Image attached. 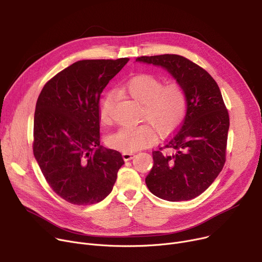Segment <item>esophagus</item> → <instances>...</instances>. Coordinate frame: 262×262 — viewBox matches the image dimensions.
<instances>
[{
	"mask_svg": "<svg viewBox=\"0 0 262 262\" xmlns=\"http://www.w3.org/2000/svg\"><path fill=\"white\" fill-rule=\"evenodd\" d=\"M122 157L125 161H128L130 159H133L135 157V153H130V152H123L122 153Z\"/></svg>",
	"mask_w": 262,
	"mask_h": 262,
	"instance_id": "34e87169",
	"label": "esophagus"
}]
</instances>
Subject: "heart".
<instances>
[{
    "mask_svg": "<svg viewBox=\"0 0 262 262\" xmlns=\"http://www.w3.org/2000/svg\"><path fill=\"white\" fill-rule=\"evenodd\" d=\"M121 90L141 104L140 118L149 124L122 127L107 137L109 147L122 152H135L145 147L154 139L155 133L162 137L173 133L183 122L187 112V95L176 82L164 85L149 74L129 78ZM114 94L106 93L100 102L99 118L103 125L112 122Z\"/></svg>",
    "mask_w": 262,
    "mask_h": 262,
    "instance_id": "1",
    "label": "heart"
}]
</instances>
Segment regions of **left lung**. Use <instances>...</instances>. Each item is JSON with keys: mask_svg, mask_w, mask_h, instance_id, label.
<instances>
[{"mask_svg": "<svg viewBox=\"0 0 262 262\" xmlns=\"http://www.w3.org/2000/svg\"><path fill=\"white\" fill-rule=\"evenodd\" d=\"M136 61L167 70L188 102L180 129L153 152L145 184L162 200L194 199L214 182L225 163L229 116L221 91L207 71L180 55L141 56Z\"/></svg>", "mask_w": 262, "mask_h": 262, "instance_id": "left-lung-1", "label": "left lung"}]
</instances>
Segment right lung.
Instances as JSON below:
<instances>
[{
	"label": "right lung",
	"mask_w": 262,
	"mask_h": 262,
	"mask_svg": "<svg viewBox=\"0 0 262 262\" xmlns=\"http://www.w3.org/2000/svg\"><path fill=\"white\" fill-rule=\"evenodd\" d=\"M128 58L87 59L69 66L41 90L34 117V156L50 187L64 201H103L124 164L100 141V98Z\"/></svg>",
	"instance_id": "right-lung-1"
}]
</instances>
